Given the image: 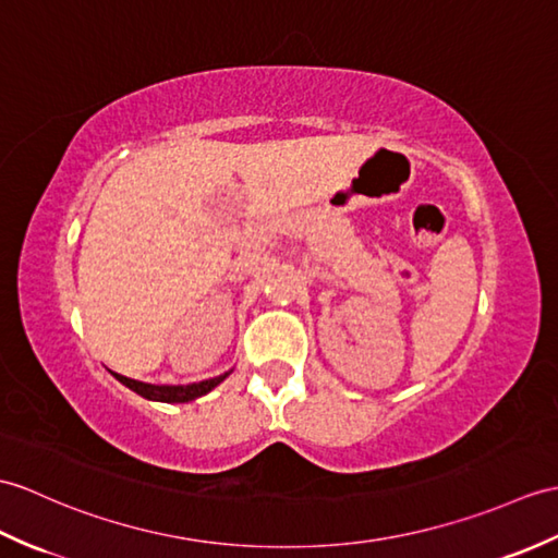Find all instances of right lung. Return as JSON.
I'll list each match as a JSON object with an SVG mask.
<instances>
[{
    "label": "right lung",
    "instance_id": "right-lung-1",
    "mask_svg": "<svg viewBox=\"0 0 558 558\" xmlns=\"http://www.w3.org/2000/svg\"><path fill=\"white\" fill-rule=\"evenodd\" d=\"M111 375L119 383H123L125 387H131L133 392H137L140 397L145 399H151V401H166V404H183V401H192L197 399L206 392H211L216 385L223 383L230 371L223 373V375H216V378H209V380H202V383H192V385H149V383H140V380H133V378H125V375H119L113 373Z\"/></svg>",
    "mask_w": 558,
    "mask_h": 558
}]
</instances>
